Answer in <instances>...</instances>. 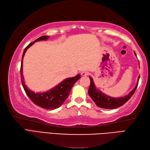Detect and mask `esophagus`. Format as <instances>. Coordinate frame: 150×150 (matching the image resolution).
Segmentation results:
<instances>
[{
  "mask_svg": "<svg viewBox=\"0 0 150 150\" xmlns=\"http://www.w3.org/2000/svg\"><path fill=\"white\" fill-rule=\"evenodd\" d=\"M89 74V72L87 71H83L81 72V75L82 76H88Z\"/></svg>",
  "mask_w": 150,
  "mask_h": 150,
  "instance_id": "1",
  "label": "esophagus"
}]
</instances>
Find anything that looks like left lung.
Instances as JSON below:
<instances>
[{"label": "left lung", "instance_id": "obj_1", "mask_svg": "<svg viewBox=\"0 0 150 150\" xmlns=\"http://www.w3.org/2000/svg\"><path fill=\"white\" fill-rule=\"evenodd\" d=\"M134 54L136 56L135 52ZM89 78L90 79H91V85H90L88 89V95L90 96V97L92 99V100L95 102L96 105L101 108L105 109H114L118 108L119 106L123 105L125 103L127 102L129 99H130L133 94H134L135 90L137 87L139 80V76L137 85H136L135 88L133 89L128 95L124 96V97L115 98L106 95L104 93H103L101 91H99V89L96 88L94 85V83L93 81L92 78L91 76H90Z\"/></svg>", "mask_w": 150, "mask_h": 150}]
</instances>
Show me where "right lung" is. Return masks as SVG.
I'll list each match as a JSON object with an SVG mask.
<instances>
[{
	"label": "right lung",
	"mask_w": 150,
	"mask_h": 150,
	"mask_svg": "<svg viewBox=\"0 0 150 150\" xmlns=\"http://www.w3.org/2000/svg\"><path fill=\"white\" fill-rule=\"evenodd\" d=\"M49 36H42L41 37L38 38L33 42L30 44L26 47L24 49V51L23 52L22 58V63L21 67V76L22 84L24 88V91L28 95L30 99L35 103L36 105H37L40 107L44 108L46 110H54L58 108L59 106H62L63 103L65 102L66 99L68 98L69 93L71 92L72 87L74 85L75 83L80 78L81 76L79 74L76 75L74 77L64 79L60 83L58 84L55 87L52 88L49 91L42 92V93H35L33 92L31 90H29L27 86L25 85L24 81V77L22 74V66H23V58L25 53L29 47L34 44L35 42L41 41V40H47Z\"/></svg>",
	"instance_id": "add662e5"
}]
</instances>
